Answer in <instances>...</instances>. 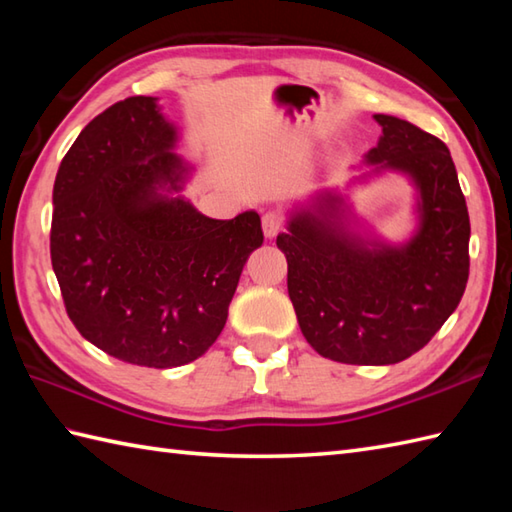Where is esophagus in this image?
Wrapping results in <instances>:
<instances>
[{
    "label": "esophagus",
    "mask_w": 512,
    "mask_h": 512,
    "mask_svg": "<svg viewBox=\"0 0 512 512\" xmlns=\"http://www.w3.org/2000/svg\"><path fill=\"white\" fill-rule=\"evenodd\" d=\"M281 226H284V217H281L275 211H268L262 217V228H264V235L266 237H275L281 231Z\"/></svg>",
    "instance_id": "obj_1"
}]
</instances>
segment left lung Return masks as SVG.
<instances>
[{
	"label": "left lung",
	"instance_id": "obj_1",
	"mask_svg": "<svg viewBox=\"0 0 512 512\" xmlns=\"http://www.w3.org/2000/svg\"><path fill=\"white\" fill-rule=\"evenodd\" d=\"M383 127L365 162L398 171L418 191L409 242L358 235L343 195L323 191L290 213L277 246L288 259V295L306 341L347 365H394L422 350L469 281L471 222L447 145L402 118Z\"/></svg>",
	"mask_w": 512,
	"mask_h": 512
}]
</instances>
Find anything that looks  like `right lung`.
Here are the masks:
<instances>
[{
	"label": "right lung",
	"mask_w": 512,
	"mask_h": 512,
	"mask_svg": "<svg viewBox=\"0 0 512 512\" xmlns=\"http://www.w3.org/2000/svg\"><path fill=\"white\" fill-rule=\"evenodd\" d=\"M154 96H132L85 125L52 191L50 257L65 310L99 350L143 367L200 358L224 330L255 211L213 220L178 195L191 167Z\"/></svg>",
	"instance_id": "1"
}]
</instances>
